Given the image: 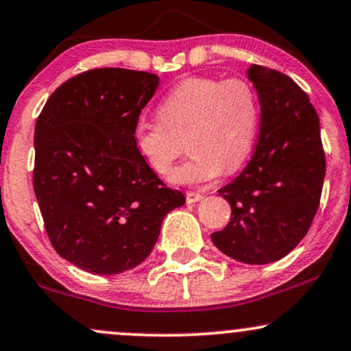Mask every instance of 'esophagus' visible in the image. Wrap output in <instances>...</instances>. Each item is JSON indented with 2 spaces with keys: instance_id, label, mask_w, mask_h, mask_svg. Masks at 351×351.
<instances>
[{
  "instance_id": "obj_1",
  "label": "esophagus",
  "mask_w": 351,
  "mask_h": 351,
  "mask_svg": "<svg viewBox=\"0 0 351 351\" xmlns=\"http://www.w3.org/2000/svg\"><path fill=\"white\" fill-rule=\"evenodd\" d=\"M204 196L201 195V193H196V191H188L186 193V203H198V201L203 199Z\"/></svg>"
}]
</instances>
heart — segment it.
Returning <instances> with one entry per match:
<instances>
[{
    "label": "heart",
    "mask_w": 351,
    "mask_h": 351,
    "mask_svg": "<svg viewBox=\"0 0 351 351\" xmlns=\"http://www.w3.org/2000/svg\"><path fill=\"white\" fill-rule=\"evenodd\" d=\"M162 120L140 119L134 145L153 171L165 175L186 136L189 156L170 173L176 184H198L232 171L247 158L259 128V102L243 79L189 77L180 82L158 107Z\"/></svg>",
    "instance_id": "obj_1"
}]
</instances>
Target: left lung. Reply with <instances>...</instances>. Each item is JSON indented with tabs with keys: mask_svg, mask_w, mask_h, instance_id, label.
I'll use <instances>...</instances> for the list:
<instances>
[{
	"mask_svg": "<svg viewBox=\"0 0 351 351\" xmlns=\"http://www.w3.org/2000/svg\"><path fill=\"white\" fill-rule=\"evenodd\" d=\"M247 77L261 106L259 138L247 167L217 191L232 213L211 239L231 259L269 264L307 234L320 203L325 153L315 108L291 77L256 64Z\"/></svg>",
	"mask_w": 351,
	"mask_h": 351,
	"instance_id": "left-lung-1",
	"label": "left lung"
}]
</instances>
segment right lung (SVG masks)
I'll return each mask as SVG.
<instances>
[{"label": "right lung", "mask_w": 351, "mask_h": 351, "mask_svg": "<svg viewBox=\"0 0 351 351\" xmlns=\"http://www.w3.org/2000/svg\"><path fill=\"white\" fill-rule=\"evenodd\" d=\"M150 72L104 67L47 99L34 128L33 183L56 252L82 271L114 276L142 264L165 216L184 204L134 145L135 123L158 88Z\"/></svg>", "instance_id": "1"}]
</instances>
